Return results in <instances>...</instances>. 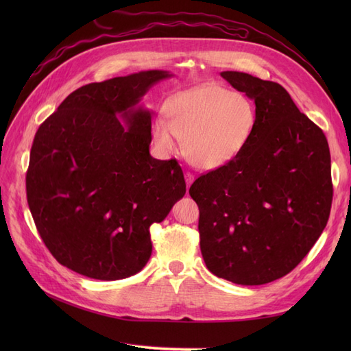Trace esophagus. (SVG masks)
Segmentation results:
<instances>
[{
	"label": "esophagus",
	"mask_w": 351,
	"mask_h": 351,
	"mask_svg": "<svg viewBox=\"0 0 351 351\" xmlns=\"http://www.w3.org/2000/svg\"><path fill=\"white\" fill-rule=\"evenodd\" d=\"M184 180H186V184H187V189H189V187H190V184L193 183L195 177H193V174H192V173H186V174H184Z\"/></svg>",
	"instance_id": "34e87169"
}]
</instances>
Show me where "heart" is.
<instances>
[{"instance_id":"b5f03b06","label":"heart","mask_w":351,"mask_h":351,"mask_svg":"<svg viewBox=\"0 0 351 351\" xmlns=\"http://www.w3.org/2000/svg\"><path fill=\"white\" fill-rule=\"evenodd\" d=\"M167 118L156 117L154 136L167 154L184 141L190 164L215 169L230 164L247 145L256 124L253 102L215 83L180 92L167 104Z\"/></svg>"}]
</instances>
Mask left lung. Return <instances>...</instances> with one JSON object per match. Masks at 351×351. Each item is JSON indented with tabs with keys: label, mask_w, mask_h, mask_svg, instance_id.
Returning <instances> with one entry per match:
<instances>
[{
	"label": "left lung",
	"mask_w": 351,
	"mask_h": 351,
	"mask_svg": "<svg viewBox=\"0 0 351 351\" xmlns=\"http://www.w3.org/2000/svg\"><path fill=\"white\" fill-rule=\"evenodd\" d=\"M256 105L240 155L200 176L189 193L199 206L200 252L208 269L241 285L293 271L326 226L332 202L331 155L324 132L281 84L222 71Z\"/></svg>",
	"instance_id": "obj_1"
}]
</instances>
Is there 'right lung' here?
Instances as JSON below:
<instances>
[{
  "label": "right lung",
  "mask_w": 351,
  "mask_h": 351,
  "mask_svg": "<svg viewBox=\"0 0 351 351\" xmlns=\"http://www.w3.org/2000/svg\"><path fill=\"white\" fill-rule=\"evenodd\" d=\"M171 76L147 70L84 84L39 125L27 204L45 246L69 269L102 281L142 271L152 253L149 227L184 196L176 159L149 154L152 115L139 105Z\"/></svg>",
  "instance_id": "right-lung-1"
}]
</instances>
